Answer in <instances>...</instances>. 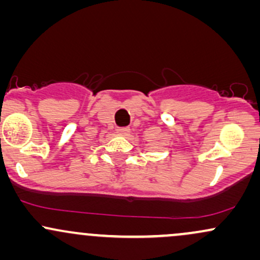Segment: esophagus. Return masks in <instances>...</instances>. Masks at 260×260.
<instances>
[{
    "label": "esophagus",
    "mask_w": 260,
    "mask_h": 260,
    "mask_svg": "<svg viewBox=\"0 0 260 260\" xmlns=\"http://www.w3.org/2000/svg\"><path fill=\"white\" fill-rule=\"evenodd\" d=\"M129 128L128 127H118L117 128V134H120V136H128V133H129Z\"/></svg>",
    "instance_id": "34e87169"
}]
</instances>
